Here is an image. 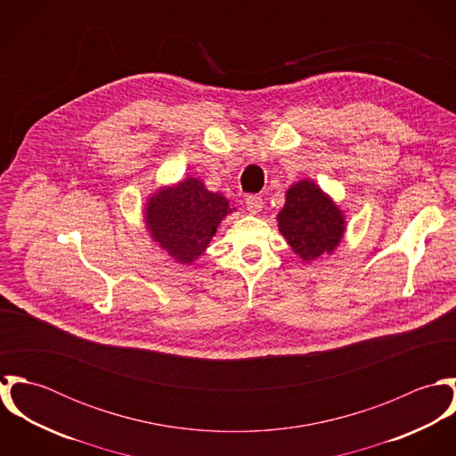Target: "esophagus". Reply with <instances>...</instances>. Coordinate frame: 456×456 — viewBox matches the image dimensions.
I'll list each match as a JSON object with an SVG mask.
<instances>
[{"mask_svg":"<svg viewBox=\"0 0 456 456\" xmlns=\"http://www.w3.org/2000/svg\"><path fill=\"white\" fill-rule=\"evenodd\" d=\"M246 207H248V210L251 214H260L261 210H263V200H261L260 196L249 195L246 198Z\"/></svg>","mask_w":456,"mask_h":456,"instance_id":"esophagus-1","label":"esophagus"}]
</instances>
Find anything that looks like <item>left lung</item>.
<instances>
[{
    "instance_id": "1",
    "label": "left lung",
    "mask_w": 456,
    "mask_h": 456,
    "mask_svg": "<svg viewBox=\"0 0 456 456\" xmlns=\"http://www.w3.org/2000/svg\"><path fill=\"white\" fill-rule=\"evenodd\" d=\"M284 200L277 226L291 251L305 263L331 255L346 233V216L333 198L313 179H300Z\"/></svg>"
}]
</instances>
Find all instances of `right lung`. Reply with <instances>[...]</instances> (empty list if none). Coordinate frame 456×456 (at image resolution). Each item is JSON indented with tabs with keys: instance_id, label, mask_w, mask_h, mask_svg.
<instances>
[{
	"instance_id": "right-lung-1",
	"label": "right lung",
	"mask_w": 456,
	"mask_h": 456,
	"mask_svg": "<svg viewBox=\"0 0 456 456\" xmlns=\"http://www.w3.org/2000/svg\"><path fill=\"white\" fill-rule=\"evenodd\" d=\"M237 207L223 193L205 188L198 177L161 186L147 196L145 230L172 260L193 265L208 248L221 221Z\"/></svg>"
}]
</instances>
